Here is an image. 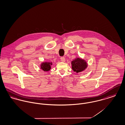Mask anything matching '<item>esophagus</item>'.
<instances>
[{
  "instance_id": "obj_1",
  "label": "esophagus",
  "mask_w": 125,
  "mask_h": 125,
  "mask_svg": "<svg viewBox=\"0 0 125 125\" xmlns=\"http://www.w3.org/2000/svg\"><path fill=\"white\" fill-rule=\"evenodd\" d=\"M60 60H61V61L62 62H64L65 61V58L64 57H61L60 58Z\"/></svg>"
}]
</instances>
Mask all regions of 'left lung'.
<instances>
[{
    "label": "left lung",
    "mask_w": 125,
    "mask_h": 125,
    "mask_svg": "<svg viewBox=\"0 0 125 125\" xmlns=\"http://www.w3.org/2000/svg\"><path fill=\"white\" fill-rule=\"evenodd\" d=\"M72 69L77 73L84 70L87 67V62L82 58H76L71 62Z\"/></svg>",
    "instance_id": "obj_1"
}]
</instances>
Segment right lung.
<instances>
[{"label":"right lung","mask_w":125,"mask_h":125,"mask_svg":"<svg viewBox=\"0 0 125 125\" xmlns=\"http://www.w3.org/2000/svg\"><path fill=\"white\" fill-rule=\"evenodd\" d=\"M52 65V62H42L41 64V69L44 71H48L51 69V66Z\"/></svg>","instance_id":"right-lung-1"}]
</instances>
